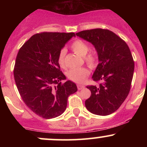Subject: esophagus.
<instances>
[{
  "mask_svg": "<svg viewBox=\"0 0 147 147\" xmlns=\"http://www.w3.org/2000/svg\"><path fill=\"white\" fill-rule=\"evenodd\" d=\"M85 86L83 85H80V84H78L77 85V88H78V90H82V89H84Z\"/></svg>",
  "mask_w": 147,
  "mask_h": 147,
  "instance_id": "34e87169",
  "label": "esophagus"
}]
</instances>
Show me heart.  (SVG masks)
Returning <instances> with one entry per match:
<instances>
[{"mask_svg":"<svg viewBox=\"0 0 147 147\" xmlns=\"http://www.w3.org/2000/svg\"><path fill=\"white\" fill-rule=\"evenodd\" d=\"M71 48L76 55L83 57L85 62L90 68H95L97 64V59L92 54L87 55L90 48L86 43L82 40H76L72 43ZM65 53L66 51L63 49L61 50L58 56V63L63 68H65ZM89 75H90V71L86 68L71 69L67 72L68 78L72 82L78 84L84 83Z\"/></svg>","mask_w":147,"mask_h":147,"instance_id":"b5f03b06","label":"heart"}]
</instances>
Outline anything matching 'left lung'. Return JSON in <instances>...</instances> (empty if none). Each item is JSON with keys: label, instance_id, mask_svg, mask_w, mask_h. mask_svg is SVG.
Segmentation results:
<instances>
[{"label": "left lung", "instance_id": "1", "mask_svg": "<svg viewBox=\"0 0 147 147\" xmlns=\"http://www.w3.org/2000/svg\"><path fill=\"white\" fill-rule=\"evenodd\" d=\"M90 42L98 55L99 63L92 78L99 86H88L91 95L85 102L86 109L97 115H108L124 102L131 89L134 61L126 42L109 30L92 29L76 33Z\"/></svg>", "mask_w": 147, "mask_h": 147}]
</instances>
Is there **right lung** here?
Masks as SVG:
<instances>
[{
	"label": "right lung",
	"instance_id": "1",
	"mask_svg": "<svg viewBox=\"0 0 147 147\" xmlns=\"http://www.w3.org/2000/svg\"><path fill=\"white\" fill-rule=\"evenodd\" d=\"M73 32H42L33 35L20 48L15 62L14 80L22 99L45 119L58 117L66 109L68 97L77 91L60 70L58 56Z\"/></svg>",
	"mask_w": 147,
	"mask_h": 147
}]
</instances>
